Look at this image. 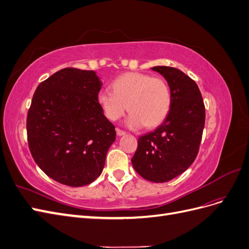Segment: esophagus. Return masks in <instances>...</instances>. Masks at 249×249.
I'll list each match as a JSON object with an SVG mask.
<instances>
[{
	"label": "esophagus",
	"instance_id": "esophagus-1",
	"mask_svg": "<svg viewBox=\"0 0 249 249\" xmlns=\"http://www.w3.org/2000/svg\"><path fill=\"white\" fill-rule=\"evenodd\" d=\"M116 134H117V136H124V135H125V132L120 130V129H116Z\"/></svg>",
	"mask_w": 249,
	"mask_h": 249
}]
</instances>
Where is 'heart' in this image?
<instances>
[{
    "instance_id": "heart-1",
    "label": "heart",
    "mask_w": 249,
    "mask_h": 249,
    "mask_svg": "<svg viewBox=\"0 0 249 249\" xmlns=\"http://www.w3.org/2000/svg\"><path fill=\"white\" fill-rule=\"evenodd\" d=\"M112 89H102L96 100L105 116L116 122L129 108L127 126L155 127L167 117L171 92L166 81L143 72H126L112 82Z\"/></svg>"
}]
</instances>
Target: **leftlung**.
Wrapping results in <instances>:
<instances>
[{
    "mask_svg": "<svg viewBox=\"0 0 249 249\" xmlns=\"http://www.w3.org/2000/svg\"><path fill=\"white\" fill-rule=\"evenodd\" d=\"M152 70L167 81L171 107L161 125L139 137L132 164L143 178L165 183L182 175L194 162L206 110L197 84L182 71L170 66H155Z\"/></svg>",
    "mask_w": 249,
    "mask_h": 249,
    "instance_id": "8db88e82",
    "label": "left lung"
}]
</instances>
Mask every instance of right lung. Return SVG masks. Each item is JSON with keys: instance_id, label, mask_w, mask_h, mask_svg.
Masks as SVG:
<instances>
[{"instance_id": "right-lung-1", "label": "right lung", "mask_w": 249, "mask_h": 249, "mask_svg": "<svg viewBox=\"0 0 249 249\" xmlns=\"http://www.w3.org/2000/svg\"><path fill=\"white\" fill-rule=\"evenodd\" d=\"M101 88L95 71L67 67L35 90L27 116L29 148L60 184L86 186L104 169L116 132L97 104Z\"/></svg>"}]
</instances>
